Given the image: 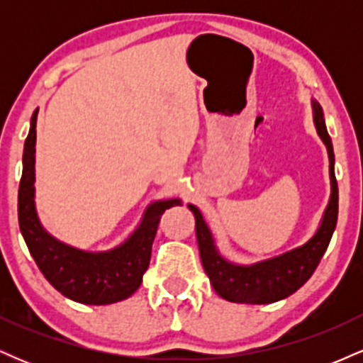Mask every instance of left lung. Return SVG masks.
Here are the masks:
<instances>
[{"label":"left lung","instance_id":"obj_1","mask_svg":"<svg viewBox=\"0 0 363 363\" xmlns=\"http://www.w3.org/2000/svg\"><path fill=\"white\" fill-rule=\"evenodd\" d=\"M311 106L315 131L328 150L331 194L319 227L309 237V240L278 256L266 257L251 264H240V262L228 261L220 254L215 237L199 208L191 203L187 205L196 220V239H198L203 268L210 278L213 290L225 301L256 303V306L283 301L309 280L314 269L318 268L320 257L326 252L338 220V184L335 177V152L324 123L323 107L315 99H311Z\"/></svg>","mask_w":363,"mask_h":363}]
</instances>
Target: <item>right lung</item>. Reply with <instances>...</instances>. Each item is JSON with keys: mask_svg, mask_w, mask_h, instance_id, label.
I'll return each instance as SVG.
<instances>
[{"mask_svg": "<svg viewBox=\"0 0 363 363\" xmlns=\"http://www.w3.org/2000/svg\"><path fill=\"white\" fill-rule=\"evenodd\" d=\"M37 114L23 145V170L18 189V223L28 251L51 285L65 297L86 306H107L131 297L148 269L160 216L181 206V198L155 199L145 208L140 223L123 242L107 251H85L49 234L35 206Z\"/></svg>", "mask_w": 363, "mask_h": 363, "instance_id": "add662e5", "label": "right lung"}]
</instances>
